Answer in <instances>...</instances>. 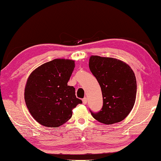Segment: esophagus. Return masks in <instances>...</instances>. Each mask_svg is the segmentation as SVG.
<instances>
[{
  "label": "esophagus",
  "instance_id": "1",
  "mask_svg": "<svg viewBox=\"0 0 161 161\" xmlns=\"http://www.w3.org/2000/svg\"><path fill=\"white\" fill-rule=\"evenodd\" d=\"M82 102H83V104L86 105V103H87V99H86V98H84L82 99Z\"/></svg>",
  "mask_w": 161,
  "mask_h": 161
}]
</instances>
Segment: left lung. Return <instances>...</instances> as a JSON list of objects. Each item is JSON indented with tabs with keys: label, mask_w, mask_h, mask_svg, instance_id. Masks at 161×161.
<instances>
[{
	"label": "left lung",
	"mask_w": 161,
	"mask_h": 161,
	"mask_svg": "<svg viewBox=\"0 0 161 161\" xmlns=\"http://www.w3.org/2000/svg\"><path fill=\"white\" fill-rule=\"evenodd\" d=\"M89 66L103 96L101 110L98 113L89 110L92 116L106 125L123 120L136 100V81L132 69L122 61L98 55L90 58Z\"/></svg>",
	"instance_id": "8db88e82"
}]
</instances>
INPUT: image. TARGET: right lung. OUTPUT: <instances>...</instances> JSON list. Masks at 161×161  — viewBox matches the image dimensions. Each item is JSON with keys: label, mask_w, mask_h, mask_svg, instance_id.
<instances>
[{"label": "right lung", "mask_w": 161, "mask_h": 161, "mask_svg": "<svg viewBox=\"0 0 161 161\" xmlns=\"http://www.w3.org/2000/svg\"><path fill=\"white\" fill-rule=\"evenodd\" d=\"M75 61L55 59L39 66L29 77L25 99L32 117L43 126L58 127L72 118V110L81 103L75 89L68 86Z\"/></svg>", "instance_id": "add662e5"}]
</instances>
